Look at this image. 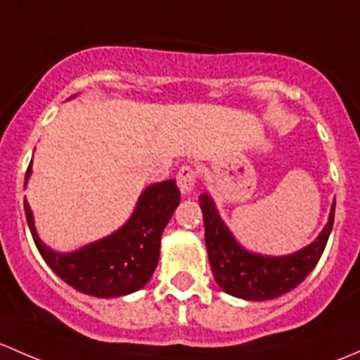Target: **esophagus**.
<instances>
[{
  "instance_id": "34e87169",
  "label": "esophagus",
  "mask_w": 360,
  "mask_h": 360,
  "mask_svg": "<svg viewBox=\"0 0 360 360\" xmlns=\"http://www.w3.org/2000/svg\"><path fill=\"white\" fill-rule=\"evenodd\" d=\"M195 176L198 175H195L194 168H191V166H181L179 175H176V181H179L181 194H185V195L192 194V191H194Z\"/></svg>"
}]
</instances>
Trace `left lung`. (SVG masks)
I'll list each match as a JSON object with an SVG mask.
<instances>
[{
	"instance_id": "8db88e82",
	"label": "left lung",
	"mask_w": 360,
	"mask_h": 360,
	"mask_svg": "<svg viewBox=\"0 0 360 360\" xmlns=\"http://www.w3.org/2000/svg\"><path fill=\"white\" fill-rule=\"evenodd\" d=\"M205 220V239L214 281L227 295L250 302H265L295 290L321 260L335 221V201L328 224L316 239L295 253L270 257L246 250L218 213L213 198L199 195Z\"/></svg>"
}]
</instances>
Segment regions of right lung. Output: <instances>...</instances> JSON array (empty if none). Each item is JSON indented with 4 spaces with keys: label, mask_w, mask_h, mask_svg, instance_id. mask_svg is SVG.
<instances>
[{
    "label": "right lung",
    "mask_w": 360,
    "mask_h": 360,
    "mask_svg": "<svg viewBox=\"0 0 360 360\" xmlns=\"http://www.w3.org/2000/svg\"><path fill=\"white\" fill-rule=\"evenodd\" d=\"M31 173L32 161L25 173L24 188ZM179 205L180 191L175 180L149 185L140 194L131 217L117 231L62 253L39 239L31 206L24 199L29 231L46 265L74 290L97 298L129 295L149 283L158 266L162 231Z\"/></svg>",
    "instance_id": "right-lung-1"
}]
</instances>
